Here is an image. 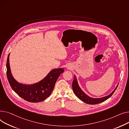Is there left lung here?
<instances>
[{"label": "left lung", "mask_w": 129, "mask_h": 129, "mask_svg": "<svg viewBox=\"0 0 129 129\" xmlns=\"http://www.w3.org/2000/svg\"><path fill=\"white\" fill-rule=\"evenodd\" d=\"M118 85L117 86L116 88L115 89V90L109 95L105 96L102 98H93L88 96L87 95H86L84 92H83L80 87H79L78 81L76 78V77L74 76V79L73 81L72 82V89L73 90V92L75 94V95H76L80 100L83 101V102H84L86 104H90V105H95V104H99L100 103H102L106 100H107V99L109 97H110L113 93L115 92L116 89H117Z\"/></svg>", "instance_id": "1"}]
</instances>
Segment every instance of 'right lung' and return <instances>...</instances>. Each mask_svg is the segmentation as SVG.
Masks as SVG:
<instances>
[{
  "label": "right lung",
  "mask_w": 129,
  "mask_h": 129,
  "mask_svg": "<svg viewBox=\"0 0 129 129\" xmlns=\"http://www.w3.org/2000/svg\"><path fill=\"white\" fill-rule=\"evenodd\" d=\"M9 55L7 61V75L12 89L24 100L38 103L45 100L51 94L59 75L64 70L62 68L52 70L40 82L32 85H24L17 82L12 77L9 64Z\"/></svg>",
  "instance_id": "add662e5"
}]
</instances>
